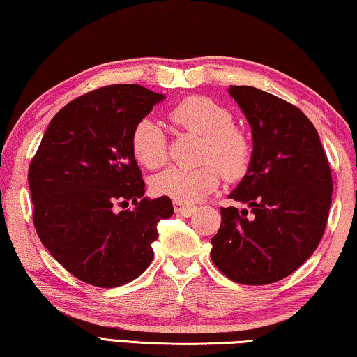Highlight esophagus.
I'll use <instances>...</instances> for the list:
<instances>
[{
	"label": "esophagus",
	"instance_id": "obj_1",
	"mask_svg": "<svg viewBox=\"0 0 357 357\" xmlns=\"http://www.w3.org/2000/svg\"><path fill=\"white\" fill-rule=\"evenodd\" d=\"M174 210H176V213L184 215V217H190L197 207H192V205H188V204H181V202H174Z\"/></svg>",
	"mask_w": 357,
	"mask_h": 357
}]
</instances>
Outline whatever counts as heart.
<instances>
[{
	"label": "heart",
	"instance_id": "obj_1",
	"mask_svg": "<svg viewBox=\"0 0 357 357\" xmlns=\"http://www.w3.org/2000/svg\"><path fill=\"white\" fill-rule=\"evenodd\" d=\"M169 119L188 132L202 135L199 160L192 168H168L152 181L157 194L181 204H195L213 192L220 176L239 181L252 163V144L249 135L233 124V113L204 95H190L174 105ZM130 149L137 162L147 169L163 167L168 158V139L165 130L150 118L135 123L130 134Z\"/></svg>",
	"mask_w": 357,
	"mask_h": 357
}]
</instances>
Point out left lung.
Here are the masks:
<instances>
[{
    "instance_id": "obj_1",
    "label": "left lung",
    "mask_w": 357,
    "mask_h": 357,
    "mask_svg": "<svg viewBox=\"0 0 357 357\" xmlns=\"http://www.w3.org/2000/svg\"><path fill=\"white\" fill-rule=\"evenodd\" d=\"M229 95L252 128L248 174L229 199L250 210L220 208L212 260L241 284H268L298 270L322 239L331 204V172L317 129L283 98L249 85Z\"/></svg>"
}]
</instances>
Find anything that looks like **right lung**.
Listing matches in <instances>:
<instances>
[{
    "mask_svg": "<svg viewBox=\"0 0 357 357\" xmlns=\"http://www.w3.org/2000/svg\"><path fill=\"white\" fill-rule=\"evenodd\" d=\"M162 100L135 84L80 95L54 114L30 162L33 227L50 254L80 281L116 288L152 262L157 225L172 217L173 205L165 195L142 197L130 134ZM129 202L134 209L127 208Z\"/></svg>",
    "mask_w": 357,
    "mask_h": 357,
    "instance_id": "obj_1",
    "label": "right lung"
}]
</instances>
